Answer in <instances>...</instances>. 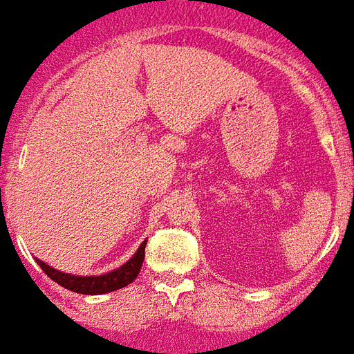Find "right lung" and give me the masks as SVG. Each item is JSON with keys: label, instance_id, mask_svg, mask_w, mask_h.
<instances>
[{"label": "right lung", "instance_id": "obj_1", "mask_svg": "<svg viewBox=\"0 0 354 354\" xmlns=\"http://www.w3.org/2000/svg\"><path fill=\"white\" fill-rule=\"evenodd\" d=\"M145 245H147V240L139 245V250L135 252V255L129 261L124 263L120 269L101 274V277H74V274H66V272L53 269L49 265H45L44 261H39V259H36V261L47 277L55 280L57 284H61L62 288L70 290V292L85 293V295H101V293H109L114 292V290H120V288H125L137 278L142 267V261H145Z\"/></svg>", "mask_w": 354, "mask_h": 354}]
</instances>
